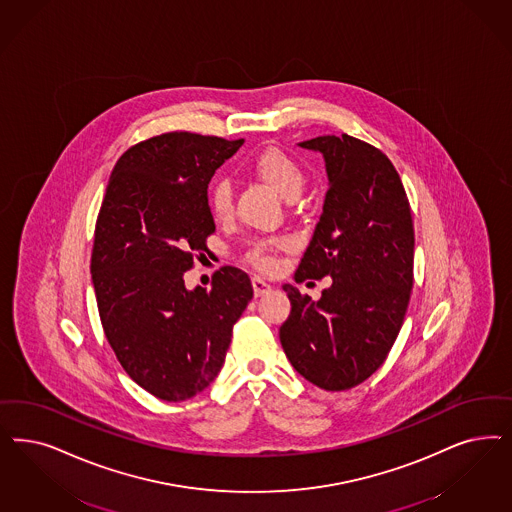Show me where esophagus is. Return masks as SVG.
I'll return each instance as SVG.
<instances>
[{
    "instance_id": "esophagus-1",
    "label": "esophagus",
    "mask_w": 512,
    "mask_h": 512,
    "mask_svg": "<svg viewBox=\"0 0 512 512\" xmlns=\"http://www.w3.org/2000/svg\"><path fill=\"white\" fill-rule=\"evenodd\" d=\"M251 283H253V293H255V297H263L265 293H268L272 287H270V283H266L265 280H261L259 276H255L253 280H251Z\"/></svg>"
}]
</instances>
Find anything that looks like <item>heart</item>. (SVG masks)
I'll return each mask as SVG.
<instances>
[{
	"label": "heart",
	"instance_id": "b5f03b06",
	"mask_svg": "<svg viewBox=\"0 0 512 512\" xmlns=\"http://www.w3.org/2000/svg\"><path fill=\"white\" fill-rule=\"evenodd\" d=\"M251 168L257 176L268 183L274 191L295 198L304 185V170L297 160L287 155L280 147H266L255 155ZM208 208L217 221H225L232 215V189L225 177L213 179L208 187ZM287 240H263L253 244L247 251V261L263 272H274L278 268V253L287 249Z\"/></svg>",
	"mask_w": 512,
	"mask_h": 512
}]
</instances>
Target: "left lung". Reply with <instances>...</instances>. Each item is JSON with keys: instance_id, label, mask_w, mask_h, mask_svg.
Returning <instances> with one entry per match:
<instances>
[{"instance_id": "8db88e82", "label": "left lung", "mask_w": 512, "mask_h": 512, "mask_svg": "<svg viewBox=\"0 0 512 512\" xmlns=\"http://www.w3.org/2000/svg\"><path fill=\"white\" fill-rule=\"evenodd\" d=\"M300 147L325 159L329 191L295 280L331 276L318 302L285 283L291 314L280 327L295 371L327 391L365 382L388 357L414 283V225L391 160L348 134Z\"/></svg>"}]
</instances>
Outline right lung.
Instances as JSON below:
<instances>
[{"mask_svg": "<svg viewBox=\"0 0 512 512\" xmlns=\"http://www.w3.org/2000/svg\"><path fill=\"white\" fill-rule=\"evenodd\" d=\"M242 143L166 132L126 149L107 183L90 257L98 312L126 374L162 401L212 384L253 297L234 266L215 272L210 291L183 280L215 232L208 183Z\"/></svg>", "mask_w": 512, "mask_h": 512, "instance_id": "right-lung-1", "label": "right lung"}]
</instances>
